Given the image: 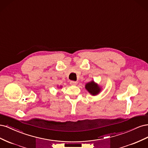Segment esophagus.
<instances>
[{
  "instance_id": "34e87169",
  "label": "esophagus",
  "mask_w": 148,
  "mask_h": 148,
  "mask_svg": "<svg viewBox=\"0 0 148 148\" xmlns=\"http://www.w3.org/2000/svg\"><path fill=\"white\" fill-rule=\"evenodd\" d=\"M77 82H75V81H71L70 82V84L71 85H77Z\"/></svg>"
}]
</instances>
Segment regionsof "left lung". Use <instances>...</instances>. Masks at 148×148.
Instances as JSON below:
<instances>
[{
    "mask_svg": "<svg viewBox=\"0 0 148 148\" xmlns=\"http://www.w3.org/2000/svg\"><path fill=\"white\" fill-rule=\"evenodd\" d=\"M85 89L92 96L97 95L102 90L101 86H100L97 83H95L93 80L85 84Z\"/></svg>",
    "mask_w": 148,
    "mask_h": 148,
    "instance_id": "8db88e82",
    "label": "left lung"
}]
</instances>
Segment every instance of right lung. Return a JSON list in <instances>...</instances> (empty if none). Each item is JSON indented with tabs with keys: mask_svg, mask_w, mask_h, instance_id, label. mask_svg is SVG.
Masks as SVG:
<instances>
[{
	"mask_svg": "<svg viewBox=\"0 0 148 148\" xmlns=\"http://www.w3.org/2000/svg\"><path fill=\"white\" fill-rule=\"evenodd\" d=\"M62 88V86H60L59 87V88Z\"/></svg>",
	"mask_w": 148,
	"mask_h": 148,
	"instance_id": "1",
	"label": "right lung"
}]
</instances>
